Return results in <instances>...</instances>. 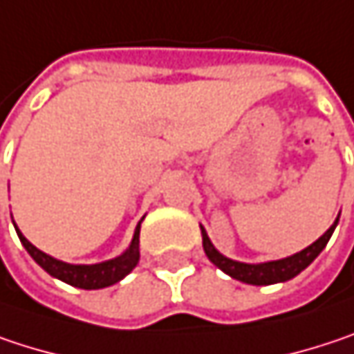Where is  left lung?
<instances>
[{"instance_id": "1", "label": "left lung", "mask_w": 354, "mask_h": 354, "mask_svg": "<svg viewBox=\"0 0 354 354\" xmlns=\"http://www.w3.org/2000/svg\"><path fill=\"white\" fill-rule=\"evenodd\" d=\"M340 216V214H338ZM337 221L330 225V229L312 245H308L306 249H302L300 253H294L290 257H283V259H277V261H266V263H241V261H235V259H229L225 257L223 253H218L214 249V245L210 243L209 235L205 231V227L201 225V231H203V247H205V253L210 261L227 273L231 275L233 279H239L243 283H251V286H272V283H279V281H288L292 277H296L300 272H304L306 268L320 255V251L326 247L328 239L333 237L335 229L338 225Z\"/></svg>"}]
</instances>
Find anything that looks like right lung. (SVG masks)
<instances>
[{"mask_svg":"<svg viewBox=\"0 0 354 354\" xmlns=\"http://www.w3.org/2000/svg\"><path fill=\"white\" fill-rule=\"evenodd\" d=\"M140 227H142V221L136 227L131 245L119 257L109 259V261H101V263H93V266H73V263L54 259L44 251H40L38 247H34L21 235V231L17 227L16 231L19 241L26 247V251L32 255V259L52 277H58V279H62L75 288H82V290H101V288H107V286L121 281L138 266V261H140Z\"/></svg>","mask_w":354,"mask_h":354,"instance_id":"obj_1","label":"right lung"}]
</instances>
